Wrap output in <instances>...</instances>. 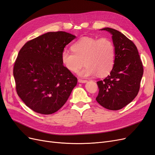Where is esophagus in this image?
I'll return each mask as SVG.
<instances>
[{"label": "esophagus", "instance_id": "1", "mask_svg": "<svg viewBox=\"0 0 155 155\" xmlns=\"http://www.w3.org/2000/svg\"><path fill=\"white\" fill-rule=\"evenodd\" d=\"M78 82L81 83H85L87 82V80H84V79H78Z\"/></svg>", "mask_w": 155, "mask_h": 155}]
</instances>
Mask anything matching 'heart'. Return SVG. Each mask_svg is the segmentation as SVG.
Returning a JSON list of instances; mask_svg holds the SVG:
<instances>
[{
    "label": "heart",
    "mask_w": 155,
    "mask_h": 155,
    "mask_svg": "<svg viewBox=\"0 0 155 155\" xmlns=\"http://www.w3.org/2000/svg\"><path fill=\"white\" fill-rule=\"evenodd\" d=\"M73 52L64 50L61 61L68 71L76 72L84 63L85 67L79 72L83 77H104L113 69L116 60V48L110 39L82 37L72 46Z\"/></svg>",
    "instance_id": "b5f03b06"
}]
</instances>
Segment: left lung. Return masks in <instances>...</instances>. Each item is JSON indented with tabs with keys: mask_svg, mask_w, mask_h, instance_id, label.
<instances>
[{
	"mask_svg": "<svg viewBox=\"0 0 155 155\" xmlns=\"http://www.w3.org/2000/svg\"><path fill=\"white\" fill-rule=\"evenodd\" d=\"M101 30L112 35L116 60L110 75L97 82L99 93L96 100L105 109L117 110L130 104L137 96L143 73V65L137 46L125 35L110 28Z\"/></svg>",
	"mask_w": 155,
	"mask_h": 155,
	"instance_id": "8db88e82",
	"label": "left lung"
}]
</instances>
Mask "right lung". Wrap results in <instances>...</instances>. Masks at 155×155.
<instances>
[{"label":"right lung","mask_w":155,"mask_h":155,"mask_svg":"<svg viewBox=\"0 0 155 155\" xmlns=\"http://www.w3.org/2000/svg\"><path fill=\"white\" fill-rule=\"evenodd\" d=\"M76 37L48 32L22 46L13 67L16 90L25 105L37 113L51 114L66 103L78 79L65 68L61 54Z\"/></svg>","instance_id":"right-lung-1"}]
</instances>
